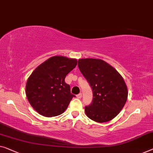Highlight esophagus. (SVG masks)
Instances as JSON below:
<instances>
[{
	"label": "esophagus",
	"mask_w": 153,
	"mask_h": 153,
	"mask_svg": "<svg viewBox=\"0 0 153 153\" xmlns=\"http://www.w3.org/2000/svg\"><path fill=\"white\" fill-rule=\"evenodd\" d=\"M76 97L78 98H81L82 97V94L80 93V94H77L76 95Z\"/></svg>",
	"instance_id": "esophagus-1"
}]
</instances>
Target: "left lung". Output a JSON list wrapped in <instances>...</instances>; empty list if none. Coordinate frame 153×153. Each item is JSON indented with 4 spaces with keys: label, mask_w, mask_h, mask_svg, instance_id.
<instances>
[{
    "label": "left lung",
    "mask_w": 153,
    "mask_h": 153,
    "mask_svg": "<svg viewBox=\"0 0 153 153\" xmlns=\"http://www.w3.org/2000/svg\"><path fill=\"white\" fill-rule=\"evenodd\" d=\"M78 66L93 91L92 102L85 107L87 116L100 123L111 120L127 100V87L123 76L109 63L97 59H81Z\"/></svg>",
    "instance_id": "8db88e82"
}]
</instances>
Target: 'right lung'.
<instances>
[{
    "label": "right lung",
    "instance_id": "obj_1",
    "mask_svg": "<svg viewBox=\"0 0 153 153\" xmlns=\"http://www.w3.org/2000/svg\"><path fill=\"white\" fill-rule=\"evenodd\" d=\"M76 64V59L54 56L32 72L26 85V95L37 113L45 117H53L65 111L75 97L65 78Z\"/></svg>",
    "mask_w": 153,
    "mask_h": 153
}]
</instances>
